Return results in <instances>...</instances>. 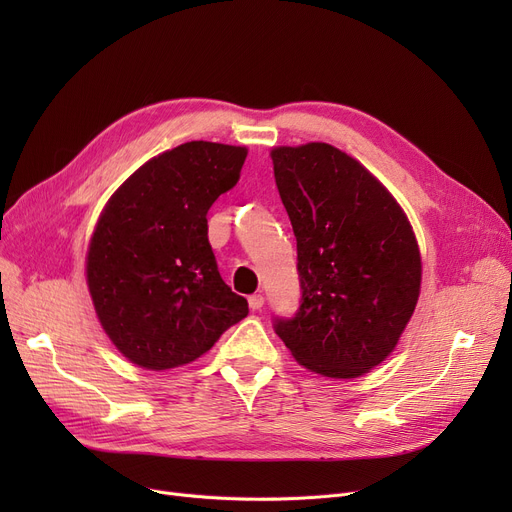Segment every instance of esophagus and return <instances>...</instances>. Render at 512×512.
Wrapping results in <instances>:
<instances>
[{
  "instance_id": "esophagus-1",
  "label": "esophagus",
  "mask_w": 512,
  "mask_h": 512,
  "mask_svg": "<svg viewBox=\"0 0 512 512\" xmlns=\"http://www.w3.org/2000/svg\"><path fill=\"white\" fill-rule=\"evenodd\" d=\"M263 303H265V299L261 297V294H251V297H249V307L253 311H259L263 307Z\"/></svg>"
}]
</instances>
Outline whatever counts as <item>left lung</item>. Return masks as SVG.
<instances>
[{
	"mask_svg": "<svg viewBox=\"0 0 512 512\" xmlns=\"http://www.w3.org/2000/svg\"><path fill=\"white\" fill-rule=\"evenodd\" d=\"M297 236L301 305L274 330L303 367L351 380L398 344L421 288L413 228L388 188L328 143L272 149Z\"/></svg>",
	"mask_w": 512,
	"mask_h": 512,
	"instance_id": "1",
	"label": "left lung"
}]
</instances>
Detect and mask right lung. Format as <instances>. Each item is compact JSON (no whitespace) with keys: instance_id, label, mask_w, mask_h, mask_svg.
Wrapping results in <instances>:
<instances>
[{"instance_id":"obj_1","label":"right lung","mask_w":512,"mask_h":512,"mask_svg":"<svg viewBox=\"0 0 512 512\" xmlns=\"http://www.w3.org/2000/svg\"><path fill=\"white\" fill-rule=\"evenodd\" d=\"M245 147L191 141L134 172L91 236L87 284L105 334L153 371L199 359L249 313L222 280L207 211L240 178Z\"/></svg>"}]
</instances>
